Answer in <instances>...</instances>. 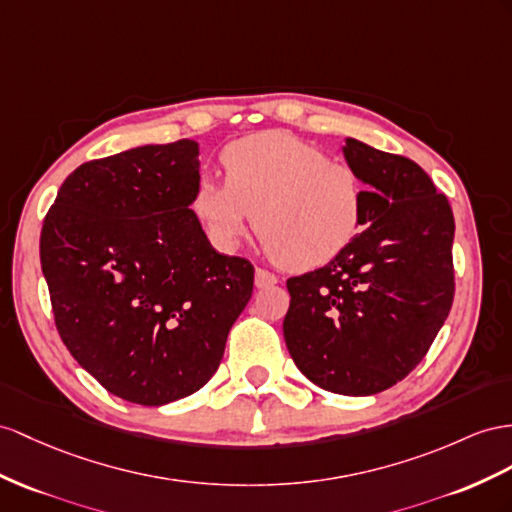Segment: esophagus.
I'll return each instance as SVG.
<instances>
[{
  "label": "esophagus",
  "mask_w": 512,
  "mask_h": 512,
  "mask_svg": "<svg viewBox=\"0 0 512 512\" xmlns=\"http://www.w3.org/2000/svg\"><path fill=\"white\" fill-rule=\"evenodd\" d=\"M274 283H279V277L277 274H272L270 270H266V268H257L255 270V287H270V285H274Z\"/></svg>",
  "instance_id": "34e87169"
}]
</instances>
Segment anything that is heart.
Instances as JSON below:
<instances>
[{
    "label": "heart",
    "instance_id": "heart-1",
    "mask_svg": "<svg viewBox=\"0 0 512 512\" xmlns=\"http://www.w3.org/2000/svg\"><path fill=\"white\" fill-rule=\"evenodd\" d=\"M222 168L225 183L205 177L192 199L194 218L218 251H233L253 216L279 264L313 270L342 255L363 229V177L290 134L235 140Z\"/></svg>",
    "mask_w": 512,
    "mask_h": 512
}]
</instances>
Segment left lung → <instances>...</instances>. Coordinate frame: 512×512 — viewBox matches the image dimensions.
<instances>
[{
    "label": "left lung",
    "instance_id": "obj_1",
    "mask_svg": "<svg viewBox=\"0 0 512 512\" xmlns=\"http://www.w3.org/2000/svg\"><path fill=\"white\" fill-rule=\"evenodd\" d=\"M368 186L363 229L324 268L287 279V350L311 383L372 396L413 372L454 300V216L409 157L346 138Z\"/></svg>",
    "mask_w": 512,
    "mask_h": 512
}]
</instances>
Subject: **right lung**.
Listing matches in <instances>:
<instances>
[{
	"label": "right lung",
	"instance_id": "obj_1",
	"mask_svg": "<svg viewBox=\"0 0 512 512\" xmlns=\"http://www.w3.org/2000/svg\"><path fill=\"white\" fill-rule=\"evenodd\" d=\"M199 142L116 153L64 179L41 231L58 333L114 396L162 406L199 391L253 294L192 212Z\"/></svg>",
	"mask_w": 512,
	"mask_h": 512
}]
</instances>
